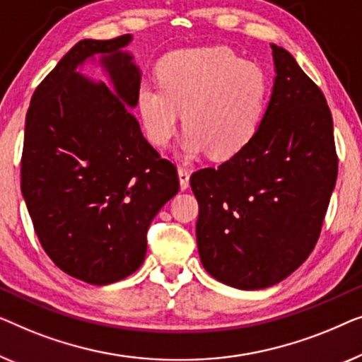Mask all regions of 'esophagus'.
Masks as SVG:
<instances>
[{
	"mask_svg": "<svg viewBox=\"0 0 362 362\" xmlns=\"http://www.w3.org/2000/svg\"><path fill=\"white\" fill-rule=\"evenodd\" d=\"M177 172H179L180 188H182V190H187L188 185H190V174H188V170L183 169V167H179V169H177Z\"/></svg>",
	"mask_w": 362,
	"mask_h": 362,
	"instance_id": "esophagus-1",
	"label": "esophagus"
}]
</instances>
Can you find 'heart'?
Listing matches in <instances>:
<instances>
[{
	"instance_id": "1",
	"label": "heart",
	"mask_w": 362,
	"mask_h": 362,
	"mask_svg": "<svg viewBox=\"0 0 362 362\" xmlns=\"http://www.w3.org/2000/svg\"><path fill=\"white\" fill-rule=\"evenodd\" d=\"M159 85L144 81L137 90L146 136L165 147L179 129L182 154L230 159L244 149L261 124L267 100V77L228 47L185 49L170 54L159 67Z\"/></svg>"
}]
</instances>
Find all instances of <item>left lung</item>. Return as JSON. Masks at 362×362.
Returning a JSON list of instances; mask_svg holds the SVG:
<instances>
[{
  "instance_id": "1",
  "label": "left lung",
  "mask_w": 362,
  "mask_h": 362,
  "mask_svg": "<svg viewBox=\"0 0 362 362\" xmlns=\"http://www.w3.org/2000/svg\"><path fill=\"white\" fill-rule=\"evenodd\" d=\"M274 85L246 147L190 177L205 271L239 290L272 287L302 266L320 236L338 159L322 90L271 44Z\"/></svg>"
}]
</instances>
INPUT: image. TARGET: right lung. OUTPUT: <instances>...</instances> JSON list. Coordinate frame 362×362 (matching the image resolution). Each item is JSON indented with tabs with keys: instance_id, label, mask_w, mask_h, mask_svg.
<instances>
[{
	"instance_id": "obj_1",
	"label": "right lung",
	"mask_w": 362,
	"mask_h": 362,
	"mask_svg": "<svg viewBox=\"0 0 362 362\" xmlns=\"http://www.w3.org/2000/svg\"><path fill=\"white\" fill-rule=\"evenodd\" d=\"M132 35L83 39L35 88L26 115L21 192L44 251L69 276L106 285L144 262L152 218L179 192L172 162L141 132ZM98 64L109 78H85Z\"/></svg>"
}]
</instances>
